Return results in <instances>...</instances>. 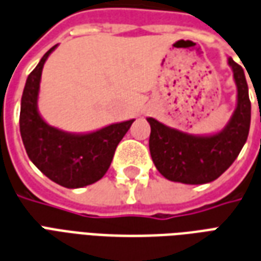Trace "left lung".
Returning a JSON list of instances; mask_svg holds the SVG:
<instances>
[{"label":"left lung","mask_w":261,"mask_h":261,"mask_svg":"<svg viewBox=\"0 0 261 261\" xmlns=\"http://www.w3.org/2000/svg\"><path fill=\"white\" fill-rule=\"evenodd\" d=\"M237 85V107L228 123L211 135H192L149 117V147L155 168L164 178L188 185L216 180L241 153L250 128V100L242 66L228 57Z\"/></svg>","instance_id":"8db88e82"}]
</instances>
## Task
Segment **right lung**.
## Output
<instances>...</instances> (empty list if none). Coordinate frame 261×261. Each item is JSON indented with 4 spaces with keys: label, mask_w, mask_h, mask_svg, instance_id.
<instances>
[{
    "label": "right lung",
    "mask_w": 261,
    "mask_h": 261,
    "mask_svg": "<svg viewBox=\"0 0 261 261\" xmlns=\"http://www.w3.org/2000/svg\"><path fill=\"white\" fill-rule=\"evenodd\" d=\"M57 45L43 55L26 79L19 126L30 161L53 182L76 189L91 185L106 175L118 143L135 119L111 123L87 133L65 132L45 122L37 107L40 82L45 61Z\"/></svg>",
    "instance_id": "add662e5"
}]
</instances>
